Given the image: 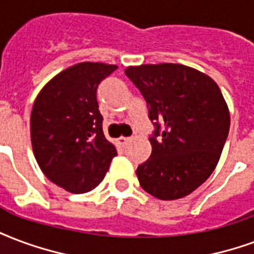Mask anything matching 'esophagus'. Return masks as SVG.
Masks as SVG:
<instances>
[{"label":"esophagus","instance_id":"34e87169","mask_svg":"<svg viewBox=\"0 0 254 254\" xmlns=\"http://www.w3.org/2000/svg\"><path fill=\"white\" fill-rule=\"evenodd\" d=\"M129 141H130V138H129V137H120V138H118V142H120L121 145H127Z\"/></svg>","mask_w":254,"mask_h":254}]
</instances>
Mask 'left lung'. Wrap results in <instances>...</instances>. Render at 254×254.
Here are the masks:
<instances>
[{"label":"left lung","instance_id":"left-lung-1","mask_svg":"<svg viewBox=\"0 0 254 254\" xmlns=\"http://www.w3.org/2000/svg\"><path fill=\"white\" fill-rule=\"evenodd\" d=\"M125 74L144 95L156 125L151 157L137 167L140 186L161 200L187 196L213 174L229 134L230 113L221 89L204 72L174 63L129 65Z\"/></svg>","mask_w":254,"mask_h":254}]
</instances>
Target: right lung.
<instances>
[{"label":"right lung","mask_w":254,"mask_h":254,"mask_svg":"<svg viewBox=\"0 0 254 254\" xmlns=\"http://www.w3.org/2000/svg\"><path fill=\"white\" fill-rule=\"evenodd\" d=\"M116 64L82 62L60 71L37 94L31 113L33 155L43 174L72 194L101 183L117 156L106 140L97 89Z\"/></svg>","instance_id":"1"}]
</instances>
